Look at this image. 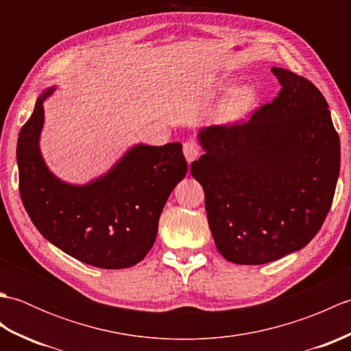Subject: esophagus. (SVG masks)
<instances>
[{
	"label": "esophagus",
	"mask_w": 351,
	"mask_h": 351,
	"mask_svg": "<svg viewBox=\"0 0 351 351\" xmlns=\"http://www.w3.org/2000/svg\"><path fill=\"white\" fill-rule=\"evenodd\" d=\"M182 149H184V155H185V158H187L189 164L195 161L197 156H199V154H200V149L195 143V141H185Z\"/></svg>",
	"instance_id": "34e87169"
}]
</instances>
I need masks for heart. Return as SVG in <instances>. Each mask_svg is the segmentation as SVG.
<instances>
[{
	"label": "heart",
	"instance_id": "1",
	"mask_svg": "<svg viewBox=\"0 0 351 351\" xmlns=\"http://www.w3.org/2000/svg\"><path fill=\"white\" fill-rule=\"evenodd\" d=\"M258 93L252 86H240L234 88L220 104L217 114L223 122H235L252 110L256 104Z\"/></svg>",
	"mask_w": 351,
	"mask_h": 351
}]
</instances>
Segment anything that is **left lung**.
I'll return each mask as SVG.
<instances>
[{"instance_id":"1","label":"left lung","mask_w":351,"mask_h":351,"mask_svg":"<svg viewBox=\"0 0 351 351\" xmlns=\"http://www.w3.org/2000/svg\"><path fill=\"white\" fill-rule=\"evenodd\" d=\"M271 72L282 87L273 102L247 122L200 130L205 154L191 162L215 247L234 264L303 249L323 226L339 176V136L324 96L294 72Z\"/></svg>"}]
</instances>
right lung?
Wrapping results in <instances>:
<instances>
[{"label": "right lung", "mask_w": 351, "mask_h": 351, "mask_svg": "<svg viewBox=\"0 0 351 351\" xmlns=\"http://www.w3.org/2000/svg\"><path fill=\"white\" fill-rule=\"evenodd\" d=\"M47 88L22 126L16 161L19 193L37 230L81 263L117 270L152 249L164 205L187 173L181 143L134 145L106 175L84 185L62 181L40 152Z\"/></svg>", "instance_id": "right-lung-1"}]
</instances>
